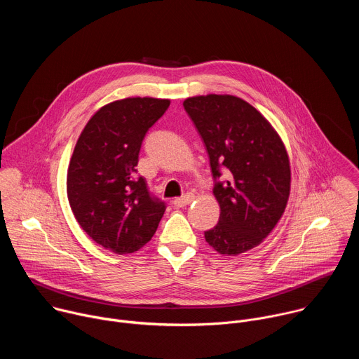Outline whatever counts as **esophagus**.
<instances>
[{
	"instance_id": "34e87169",
	"label": "esophagus",
	"mask_w": 359,
	"mask_h": 359,
	"mask_svg": "<svg viewBox=\"0 0 359 359\" xmlns=\"http://www.w3.org/2000/svg\"><path fill=\"white\" fill-rule=\"evenodd\" d=\"M194 200V194H191V193H187V194H184V196H182V197H176V198H173V204L176 208H186L187 204H190L191 201Z\"/></svg>"
}]
</instances>
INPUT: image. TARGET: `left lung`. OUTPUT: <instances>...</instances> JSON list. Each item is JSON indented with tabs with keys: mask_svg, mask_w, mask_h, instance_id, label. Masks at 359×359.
<instances>
[{
	"mask_svg": "<svg viewBox=\"0 0 359 359\" xmlns=\"http://www.w3.org/2000/svg\"><path fill=\"white\" fill-rule=\"evenodd\" d=\"M209 153L219 223L204 238L220 254L259 245L281 219L291 184L285 146L270 122L233 95L193 96L183 102ZM229 180L220 182L221 169Z\"/></svg>",
	"mask_w": 359,
	"mask_h": 359,
	"instance_id": "left-lung-1",
	"label": "left lung"
}]
</instances>
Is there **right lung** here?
<instances>
[{
	"instance_id": "obj_1",
	"label": "right lung",
	"mask_w": 359,
	"mask_h": 359,
	"mask_svg": "<svg viewBox=\"0 0 359 359\" xmlns=\"http://www.w3.org/2000/svg\"><path fill=\"white\" fill-rule=\"evenodd\" d=\"M169 99L126 97L102 107L83 128L68 168L72 213L99 245L129 254L155 234L166 204L137 176L142 142Z\"/></svg>"
}]
</instances>
